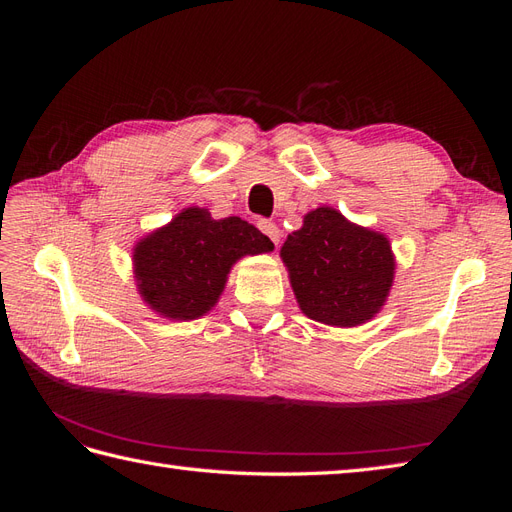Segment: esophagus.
Returning <instances> with one entry per match:
<instances>
[{
    "label": "esophagus",
    "instance_id": "1",
    "mask_svg": "<svg viewBox=\"0 0 512 512\" xmlns=\"http://www.w3.org/2000/svg\"><path fill=\"white\" fill-rule=\"evenodd\" d=\"M258 228L265 232V235L277 245L280 243V228H277V224L275 222H271V220H260L258 222Z\"/></svg>",
    "mask_w": 512,
    "mask_h": 512
}]
</instances>
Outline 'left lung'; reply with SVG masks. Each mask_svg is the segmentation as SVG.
I'll use <instances>...</instances> for the list:
<instances>
[{
	"instance_id": "8db88e82",
	"label": "left lung",
	"mask_w": 512,
	"mask_h": 512,
	"mask_svg": "<svg viewBox=\"0 0 512 512\" xmlns=\"http://www.w3.org/2000/svg\"><path fill=\"white\" fill-rule=\"evenodd\" d=\"M280 256L301 312L331 327H359L389 297L395 256L382 232L318 207L284 241Z\"/></svg>"
}]
</instances>
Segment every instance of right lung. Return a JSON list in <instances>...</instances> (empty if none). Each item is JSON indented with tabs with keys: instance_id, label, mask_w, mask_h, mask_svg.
<instances>
[{
	"instance_id": "add662e5",
	"label": "right lung",
	"mask_w": 512,
	"mask_h": 512,
	"mask_svg": "<svg viewBox=\"0 0 512 512\" xmlns=\"http://www.w3.org/2000/svg\"><path fill=\"white\" fill-rule=\"evenodd\" d=\"M267 252L271 239L237 215L213 220L205 207H188L134 245L138 294L164 318L196 320L218 303L239 258Z\"/></svg>"
}]
</instances>
